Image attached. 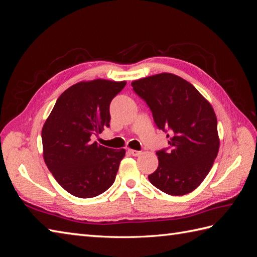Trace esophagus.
<instances>
[{
	"label": "esophagus",
	"mask_w": 257,
	"mask_h": 257,
	"mask_svg": "<svg viewBox=\"0 0 257 257\" xmlns=\"http://www.w3.org/2000/svg\"><path fill=\"white\" fill-rule=\"evenodd\" d=\"M130 154L133 155V157H138V155H141V151H137V150H128Z\"/></svg>",
	"instance_id": "34e87169"
}]
</instances>
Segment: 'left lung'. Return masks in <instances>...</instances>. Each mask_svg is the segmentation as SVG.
I'll use <instances>...</instances> for the list:
<instances>
[{
	"label": "left lung",
	"mask_w": 257,
	"mask_h": 257,
	"mask_svg": "<svg viewBox=\"0 0 257 257\" xmlns=\"http://www.w3.org/2000/svg\"><path fill=\"white\" fill-rule=\"evenodd\" d=\"M167 134L168 148L157 151L159 166L149 181L169 195H185L204 181L219 152L217 121L212 106L193 84L163 73L132 82Z\"/></svg>",
	"instance_id": "left-lung-1"
}]
</instances>
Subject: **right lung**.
I'll list each match as a JSON object with an SVG mask.
<instances>
[{"instance_id":"1","label":"right lung","mask_w":257,"mask_h":257,"mask_svg":"<svg viewBox=\"0 0 257 257\" xmlns=\"http://www.w3.org/2000/svg\"><path fill=\"white\" fill-rule=\"evenodd\" d=\"M125 81L78 82L57 99L42 130L44 160L58 183L79 198L98 196L113 184L125 150L93 142L110 126L109 106Z\"/></svg>"}]
</instances>
